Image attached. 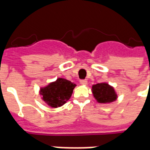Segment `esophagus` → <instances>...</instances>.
<instances>
[{
  "label": "esophagus",
  "instance_id": "1",
  "mask_svg": "<svg viewBox=\"0 0 150 150\" xmlns=\"http://www.w3.org/2000/svg\"><path fill=\"white\" fill-rule=\"evenodd\" d=\"M80 83H81L82 85H87L88 84V81H87L86 79H81V80H80Z\"/></svg>",
  "mask_w": 150,
  "mask_h": 150
}]
</instances>
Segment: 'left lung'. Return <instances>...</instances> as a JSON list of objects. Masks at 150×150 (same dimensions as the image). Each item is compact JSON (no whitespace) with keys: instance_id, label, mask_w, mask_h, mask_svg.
Masks as SVG:
<instances>
[{"instance_id":"1","label":"left lung","mask_w":150,"mask_h":150,"mask_svg":"<svg viewBox=\"0 0 150 150\" xmlns=\"http://www.w3.org/2000/svg\"><path fill=\"white\" fill-rule=\"evenodd\" d=\"M92 93L96 101L100 104H109L116 100L117 98L114 88L107 83H100L93 85Z\"/></svg>"}]
</instances>
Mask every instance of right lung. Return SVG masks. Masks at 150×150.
Segmentation results:
<instances>
[{"label":"right lung","instance_id":"obj_1","mask_svg":"<svg viewBox=\"0 0 150 150\" xmlns=\"http://www.w3.org/2000/svg\"><path fill=\"white\" fill-rule=\"evenodd\" d=\"M76 85L67 79L62 78L50 83L46 87L40 89V94L42 100L49 106L58 108L62 106L69 100Z\"/></svg>","mask_w":150,"mask_h":150}]
</instances>
